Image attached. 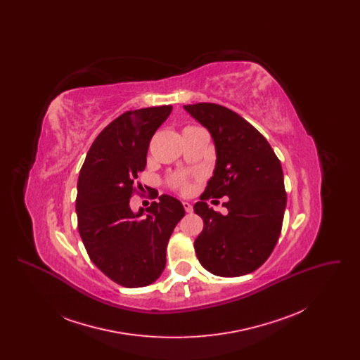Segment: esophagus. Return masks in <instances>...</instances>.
Returning <instances> with one entry per match:
<instances>
[{
	"instance_id": "34e87169",
	"label": "esophagus",
	"mask_w": 360,
	"mask_h": 360,
	"mask_svg": "<svg viewBox=\"0 0 360 360\" xmlns=\"http://www.w3.org/2000/svg\"><path fill=\"white\" fill-rule=\"evenodd\" d=\"M182 205H184V207H185V210H186L188 213H191V212H193V205H191L190 202H186V201H184V202H182Z\"/></svg>"
}]
</instances>
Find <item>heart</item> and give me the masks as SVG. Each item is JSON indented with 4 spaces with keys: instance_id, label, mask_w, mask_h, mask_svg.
I'll use <instances>...</instances> for the list:
<instances>
[{
    "instance_id": "b5f03b06",
    "label": "heart",
    "mask_w": 360,
    "mask_h": 360,
    "mask_svg": "<svg viewBox=\"0 0 360 360\" xmlns=\"http://www.w3.org/2000/svg\"><path fill=\"white\" fill-rule=\"evenodd\" d=\"M188 128H194V127H188ZM172 186L174 188H176V190H179L181 193H188V190H190V184L184 176H179V175L172 178Z\"/></svg>"
}]
</instances>
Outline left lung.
<instances>
[{
	"instance_id": "1",
	"label": "left lung",
	"mask_w": 360,
	"mask_h": 360,
	"mask_svg": "<svg viewBox=\"0 0 360 360\" xmlns=\"http://www.w3.org/2000/svg\"><path fill=\"white\" fill-rule=\"evenodd\" d=\"M213 139L216 167L194 212L204 229L194 241L202 267L219 276H240L259 269L281 235L286 191L279 159L264 136L233 110L217 103L185 105ZM229 197L226 215L205 202Z\"/></svg>"
}]
</instances>
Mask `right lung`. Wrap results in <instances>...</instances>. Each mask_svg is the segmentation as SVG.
<instances>
[{"mask_svg": "<svg viewBox=\"0 0 360 360\" xmlns=\"http://www.w3.org/2000/svg\"><path fill=\"white\" fill-rule=\"evenodd\" d=\"M172 110L163 105L122 113L96 137L79 172L75 210L81 239L91 262L124 288L148 286L160 276L169 239L185 216L181 201L167 194L146 213L129 206L151 137Z\"/></svg>", "mask_w": 360, "mask_h": 360, "instance_id": "add662e5", "label": "right lung"}]
</instances>
